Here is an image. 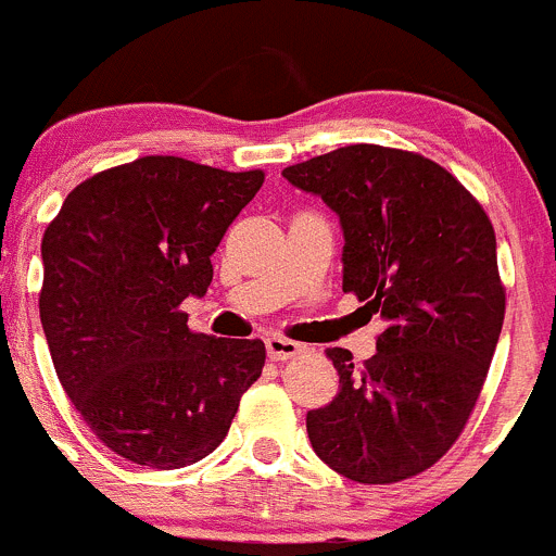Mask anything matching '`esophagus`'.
<instances>
[{
    "label": "esophagus",
    "instance_id": "esophagus-1",
    "mask_svg": "<svg viewBox=\"0 0 556 556\" xmlns=\"http://www.w3.org/2000/svg\"><path fill=\"white\" fill-rule=\"evenodd\" d=\"M302 351H304L302 342L288 340V337L282 334L266 337V354L271 356V359H293V356L302 354Z\"/></svg>",
    "mask_w": 556,
    "mask_h": 556
}]
</instances>
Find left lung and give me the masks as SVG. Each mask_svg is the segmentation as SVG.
I'll use <instances>...</instances> for the list:
<instances>
[{
  "label": "left lung",
  "instance_id": "obj_1",
  "mask_svg": "<svg viewBox=\"0 0 556 556\" xmlns=\"http://www.w3.org/2000/svg\"><path fill=\"white\" fill-rule=\"evenodd\" d=\"M282 178L340 216L342 290L387 320L362 370L329 351L340 389L307 412L313 450L367 485L419 475L460 435L500 342L494 227L447 169L408 150L349 144Z\"/></svg>",
  "mask_w": 556,
  "mask_h": 556
}]
</instances>
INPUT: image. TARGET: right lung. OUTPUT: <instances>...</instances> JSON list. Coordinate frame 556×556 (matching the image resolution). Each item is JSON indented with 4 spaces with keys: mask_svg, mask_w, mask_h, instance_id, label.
Here are the masks:
<instances>
[{
    "mask_svg": "<svg viewBox=\"0 0 556 556\" xmlns=\"http://www.w3.org/2000/svg\"><path fill=\"white\" fill-rule=\"evenodd\" d=\"M261 169L144 155L92 175L46 227L40 324L62 389L112 453L180 469L214 453L266 345L189 331L216 252Z\"/></svg>",
    "mask_w": 556,
    "mask_h": 556,
    "instance_id": "add662e5",
    "label": "right lung"
}]
</instances>
